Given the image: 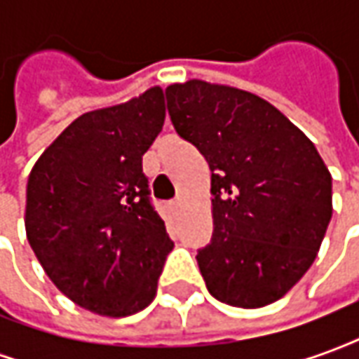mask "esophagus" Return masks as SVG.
Listing matches in <instances>:
<instances>
[{"label":"esophagus","mask_w":359,"mask_h":359,"mask_svg":"<svg viewBox=\"0 0 359 359\" xmlns=\"http://www.w3.org/2000/svg\"><path fill=\"white\" fill-rule=\"evenodd\" d=\"M180 205H182V198H177V200H172V202H171L172 210H179Z\"/></svg>","instance_id":"1"}]
</instances>
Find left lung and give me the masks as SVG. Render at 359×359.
<instances>
[{
    "instance_id": "left-lung-1",
    "label": "left lung",
    "mask_w": 359,
    "mask_h": 359,
    "mask_svg": "<svg viewBox=\"0 0 359 359\" xmlns=\"http://www.w3.org/2000/svg\"><path fill=\"white\" fill-rule=\"evenodd\" d=\"M180 138L211 171L213 234L198 265L213 298L277 302L311 267L332 215V179L306 134L259 95L188 81L165 90Z\"/></svg>"
}]
</instances>
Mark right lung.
Returning <instances> with one entry per match:
<instances>
[{
  "mask_svg": "<svg viewBox=\"0 0 359 359\" xmlns=\"http://www.w3.org/2000/svg\"><path fill=\"white\" fill-rule=\"evenodd\" d=\"M163 90L74 118L36 161L25 226L48 277L97 316H133L156 298L172 241L149 200L142 156L161 133Z\"/></svg>",
  "mask_w": 359,
  "mask_h": 359,
  "instance_id": "right-lung-1",
  "label": "right lung"
}]
</instances>
